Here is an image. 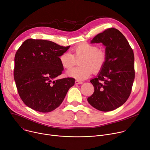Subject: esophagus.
I'll return each mask as SVG.
<instances>
[{
	"label": "esophagus",
	"instance_id": "esophagus-1",
	"mask_svg": "<svg viewBox=\"0 0 150 150\" xmlns=\"http://www.w3.org/2000/svg\"><path fill=\"white\" fill-rule=\"evenodd\" d=\"M83 83V82L81 81H79V80H76L75 81V84L76 85H79V84H82Z\"/></svg>",
	"mask_w": 150,
	"mask_h": 150
}]
</instances>
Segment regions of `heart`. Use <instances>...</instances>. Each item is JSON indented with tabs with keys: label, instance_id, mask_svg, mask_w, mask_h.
I'll list each match as a JSON object with an SVG mask.
<instances>
[{
	"label": "heart",
	"instance_id": "1",
	"mask_svg": "<svg viewBox=\"0 0 150 150\" xmlns=\"http://www.w3.org/2000/svg\"><path fill=\"white\" fill-rule=\"evenodd\" d=\"M72 53L64 52L59 57L61 65L67 69L71 68L79 60L80 67L73 68L67 71V76L77 80H85L94 72L98 73L102 69L107 61L105 52L93 44L82 42L74 46Z\"/></svg>",
	"mask_w": 150,
	"mask_h": 150
}]
</instances>
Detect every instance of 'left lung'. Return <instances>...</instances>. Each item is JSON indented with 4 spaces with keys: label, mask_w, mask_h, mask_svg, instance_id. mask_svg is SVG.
Wrapping results in <instances>:
<instances>
[{
    "label": "left lung",
    "mask_w": 150,
    "mask_h": 150,
    "mask_svg": "<svg viewBox=\"0 0 150 150\" xmlns=\"http://www.w3.org/2000/svg\"><path fill=\"white\" fill-rule=\"evenodd\" d=\"M100 42L106 47L107 61L90 81L94 91L87 100L97 110L110 111L120 107L130 96L135 77L134 56L125 37L116 28L97 34L91 43Z\"/></svg>",
    "instance_id": "8db88e82"
}]
</instances>
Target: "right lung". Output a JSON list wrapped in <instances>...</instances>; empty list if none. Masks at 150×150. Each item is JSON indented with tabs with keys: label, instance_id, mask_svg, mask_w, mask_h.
Wrapping results in <instances>:
<instances>
[{
	"label": "right lung",
	"instance_id": "obj_1",
	"mask_svg": "<svg viewBox=\"0 0 150 150\" xmlns=\"http://www.w3.org/2000/svg\"><path fill=\"white\" fill-rule=\"evenodd\" d=\"M69 48L49 40L29 39L17 50L14 78L20 98L26 106L48 112L62 103L75 79H54L64 69L59 57Z\"/></svg>",
	"mask_w": 150,
	"mask_h": 150
}]
</instances>
